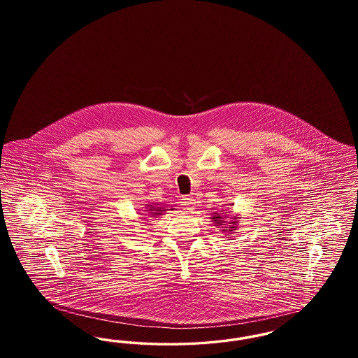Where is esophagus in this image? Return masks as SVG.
<instances>
[{
  "label": "esophagus",
  "mask_w": 358,
  "mask_h": 358,
  "mask_svg": "<svg viewBox=\"0 0 358 358\" xmlns=\"http://www.w3.org/2000/svg\"><path fill=\"white\" fill-rule=\"evenodd\" d=\"M181 203H182L184 208H185L187 210H189V212H193L194 208H196V200L192 199V197H184Z\"/></svg>",
  "instance_id": "esophagus-1"
}]
</instances>
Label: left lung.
Returning a JSON list of instances; mask_svg holds the SVG:
<instances>
[{"label": "left lung", "instance_id": "1", "mask_svg": "<svg viewBox=\"0 0 358 358\" xmlns=\"http://www.w3.org/2000/svg\"><path fill=\"white\" fill-rule=\"evenodd\" d=\"M222 213H215L213 216H212V222H215L217 227L219 225H222V231L224 232H231L232 234V231H235L236 228H238V216H234L232 217V220H228V212H225V210H220ZM228 224L229 227H227L226 225Z\"/></svg>", "mask_w": 358, "mask_h": 358}]
</instances>
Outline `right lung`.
Returning a JSON list of instances; mask_svg holds the SVG:
<instances>
[{"label":"right lung","instance_id":"add662e5","mask_svg":"<svg viewBox=\"0 0 358 358\" xmlns=\"http://www.w3.org/2000/svg\"><path fill=\"white\" fill-rule=\"evenodd\" d=\"M146 209H145V216H148V217H158V216H162L166 210H173V208L171 209H168V206H162V205L159 204H146L145 206Z\"/></svg>","mask_w":358,"mask_h":358}]
</instances>
